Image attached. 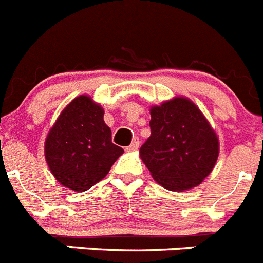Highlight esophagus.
I'll use <instances>...</instances> for the list:
<instances>
[{"mask_svg": "<svg viewBox=\"0 0 263 263\" xmlns=\"http://www.w3.org/2000/svg\"><path fill=\"white\" fill-rule=\"evenodd\" d=\"M138 147H139V139L134 138L133 142L130 143V146H127L126 147V150L127 151H136V150H138Z\"/></svg>", "mask_w": 263, "mask_h": 263, "instance_id": "obj_1", "label": "esophagus"}]
</instances>
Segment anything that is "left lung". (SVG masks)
I'll use <instances>...</instances> for the list:
<instances>
[{
  "label": "left lung",
  "mask_w": 263,
  "mask_h": 263,
  "mask_svg": "<svg viewBox=\"0 0 263 263\" xmlns=\"http://www.w3.org/2000/svg\"><path fill=\"white\" fill-rule=\"evenodd\" d=\"M151 136L141 159L158 184L173 192L196 187L218 160L219 141L201 110L186 98L150 109Z\"/></svg>",
  "instance_id": "1"
}]
</instances>
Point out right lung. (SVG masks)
Masks as SVG:
<instances>
[{"instance_id":"obj_1","label":"right lung","mask_w":263,"mask_h":263,"mask_svg":"<svg viewBox=\"0 0 263 263\" xmlns=\"http://www.w3.org/2000/svg\"><path fill=\"white\" fill-rule=\"evenodd\" d=\"M104 109L87 95L76 98L45 139V160L57 181L84 192L103 180L124 150L112 143Z\"/></svg>"}]
</instances>
